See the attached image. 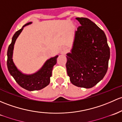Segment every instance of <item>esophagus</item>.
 Masks as SVG:
<instances>
[{"mask_svg":"<svg viewBox=\"0 0 122 122\" xmlns=\"http://www.w3.org/2000/svg\"><path fill=\"white\" fill-rule=\"evenodd\" d=\"M66 47L65 46H62L60 48V52L61 54H65V52H66Z\"/></svg>","mask_w":122,"mask_h":122,"instance_id":"1","label":"esophagus"}]
</instances>
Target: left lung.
I'll return each instance as SVG.
<instances>
[{"label": "left lung", "instance_id": "left-lung-1", "mask_svg": "<svg viewBox=\"0 0 122 122\" xmlns=\"http://www.w3.org/2000/svg\"><path fill=\"white\" fill-rule=\"evenodd\" d=\"M75 32L71 52L66 54V68L70 81L78 87L91 88L105 76L108 68L110 48L104 31L85 17Z\"/></svg>", "mask_w": 122, "mask_h": 122}]
</instances>
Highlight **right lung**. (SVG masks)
Segmentation results:
<instances>
[{
  "instance_id": "1",
  "label": "right lung",
  "mask_w": 122,
  "mask_h": 122,
  "mask_svg": "<svg viewBox=\"0 0 122 122\" xmlns=\"http://www.w3.org/2000/svg\"><path fill=\"white\" fill-rule=\"evenodd\" d=\"M29 22L24 24L21 29L15 33L13 36L11 44L9 45L7 50V68L10 75L14 78L16 82L21 87L29 91L40 90L47 86L50 82V77L52 75V70L53 66L57 63V59L58 56L57 55L51 57L45 62L44 65L36 72L32 74H25L21 72L17 69L13 61L14 45L23 28L26 25L31 24Z\"/></svg>"
}]
</instances>
